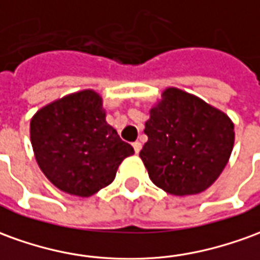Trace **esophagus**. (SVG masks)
Returning <instances> with one entry per match:
<instances>
[{
    "mask_svg": "<svg viewBox=\"0 0 260 260\" xmlns=\"http://www.w3.org/2000/svg\"><path fill=\"white\" fill-rule=\"evenodd\" d=\"M132 146H134V150H135V153H139V152H141V149H142V143L139 142V141H136V142L132 143Z\"/></svg>",
    "mask_w": 260,
    "mask_h": 260,
    "instance_id": "obj_1",
    "label": "esophagus"
}]
</instances>
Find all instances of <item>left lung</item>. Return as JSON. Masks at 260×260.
<instances>
[{"mask_svg":"<svg viewBox=\"0 0 260 260\" xmlns=\"http://www.w3.org/2000/svg\"><path fill=\"white\" fill-rule=\"evenodd\" d=\"M141 150L153 184L166 193L204 191L218 179L234 148V124L217 108L179 88H168L145 124Z\"/></svg>","mask_w":260,"mask_h":260,"instance_id":"obj_1","label":"left lung"}]
</instances>
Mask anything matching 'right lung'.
<instances>
[{"instance_id": "1", "label": "right lung", "mask_w": 260, "mask_h": 260, "mask_svg": "<svg viewBox=\"0 0 260 260\" xmlns=\"http://www.w3.org/2000/svg\"><path fill=\"white\" fill-rule=\"evenodd\" d=\"M30 142L49 180L80 197L111 184L121 161L134 155V148L107 124L101 97L92 90L66 95L36 112Z\"/></svg>"}]
</instances>
